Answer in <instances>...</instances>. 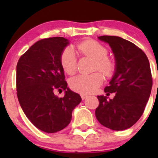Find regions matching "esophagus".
<instances>
[{"instance_id": "34e87169", "label": "esophagus", "mask_w": 158, "mask_h": 158, "mask_svg": "<svg viewBox=\"0 0 158 158\" xmlns=\"http://www.w3.org/2000/svg\"><path fill=\"white\" fill-rule=\"evenodd\" d=\"M81 98H82V100L85 99L87 98V95H84V94H81Z\"/></svg>"}]
</instances>
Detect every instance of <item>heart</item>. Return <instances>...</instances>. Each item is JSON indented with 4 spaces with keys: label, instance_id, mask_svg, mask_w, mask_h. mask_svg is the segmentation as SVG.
<instances>
[{
    "label": "heart",
    "instance_id": "1",
    "mask_svg": "<svg viewBox=\"0 0 158 158\" xmlns=\"http://www.w3.org/2000/svg\"><path fill=\"white\" fill-rule=\"evenodd\" d=\"M77 49L81 55L95 60L94 71H100L106 77H111L114 73L115 66L107 56L108 49L94 40H87L79 43ZM60 63L63 71L68 75H73L77 70V57L71 47H67L62 52ZM102 73L90 75H79L69 80V86L75 92L82 94H90L95 92L102 84L104 78Z\"/></svg>",
    "mask_w": 158,
    "mask_h": 158
}]
</instances>
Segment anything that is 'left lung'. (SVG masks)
<instances>
[{
  "label": "left lung",
  "mask_w": 158,
  "mask_h": 158,
  "mask_svg": "<svg viewBox=\"0 0 158 158\" xmlns=\"http://www.w3.org/2000/svg\"><path fill=\"white\" fill-rule=\"evenodd\" d=\"M108 43L116 60L115 73L105 88L107 94L115 92L112 99L98 96L95 117L101 125L122 131L135 125L145 109L152 88L149 61L144 51L130 41L115 36H101Z\"/></svg>",
  "instance_id": "1"
}]
</instances>
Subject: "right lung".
Wrapping results in <instances>:
<instances>
[{"label": "right lung", "instance_id": "1", "mask_svg": "<svg viewBox=\"0 0 158 158\" xmlns=\"http://www.w3.org/2000/svg\"><path fill=\"white\" fill-rule=\"evenodd\" d=\"M68 40L49 37L35 43L17 65V95L27 118L36 128L55 133L66 128L72 112L80 103V95L67 88L60 56ZM65 90L62 98L54 91Z\"/></svg>", "mask_w": 158, "mask_h": 158}]
</instances>
